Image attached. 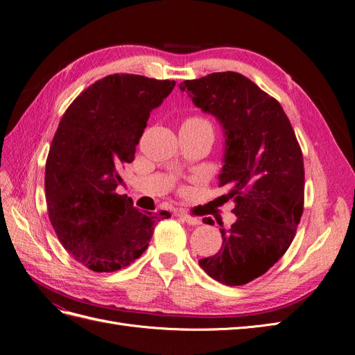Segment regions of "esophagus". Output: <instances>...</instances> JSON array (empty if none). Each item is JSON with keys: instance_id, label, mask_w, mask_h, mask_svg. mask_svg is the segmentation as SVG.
Wrapping results in <instances>:
<instances>
[{"instance_id": "esophagus-1", "label": "esophagus", "mask_w": 355, "mask_h": 355, "mask_svg": "<svg viewBox=\"0 0 355 355\" xmlns=\"http://www.w3.org/2000/svg\"><path fill=\"white\" fill-rule=\"evenodd\" d=\"M178 216H180L182 220H186L189 225H199V224H200V219H199L198 216H193V215H190V214H187V212H180Z\"/></svg>"}]
</instances>
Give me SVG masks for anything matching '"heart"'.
Returning a JSON list of instances; mask_svg holds the SVG:
<instances>
[{"label":"heart","instance_id":"obj_1","mask_svg":"<svg viewBox=\"0 0 355 355\" xmlns=\"http://www.w3.org/2000/svg\"><path fill=\"white\" fill-rule=\"evenodd\" d=\"M199 124H209V121L205 120V118H202V116H189L182 125H199Z\"/></svg>","mask_w":355,"mask_h":355}]
</instances>
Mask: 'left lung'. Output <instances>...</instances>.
<instances>
[{"instance_id":"1","label":"left lung","mask_w":355,"mask_h":355,"mask_svg":"<svg viewBox=\"0 0 355 355\" xmlns=\"http://www.w3.org/2000/svg\"><path fill=\"white\" fill-rule=\"evenodd\" d=\"M180 89L225 131L219 187L230 190L237 216L228 231L220 228V250L199 265L218 282L248 284L277 263L295 237L304 209L303 152L281 103L245 76L212 73Z\"/></svg>"}]
</instances>
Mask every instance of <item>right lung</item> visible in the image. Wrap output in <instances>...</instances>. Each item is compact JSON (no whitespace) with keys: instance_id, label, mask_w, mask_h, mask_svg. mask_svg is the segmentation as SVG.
<instances>
[{"instance_id":"right-lung-1","label":"right lung","mask_w":355,"mask_h":355,"mask_svg":"<svg viewBox=\"0 0 355 355\" xmlns=\"http://www.w3.org/2000/svg\"><path fill=\"white\" fill-rule=\"evenodd\" d=\"M174 80L111 74L90 85L64 112L45 165L49 220L62 247L94 272H115L146 250L161 211H139L121 184V169L152 110L173 92Z\"/></svg>"}]
</instances>
